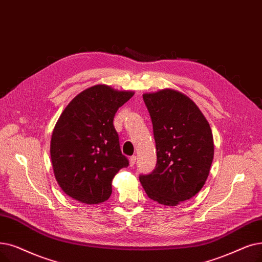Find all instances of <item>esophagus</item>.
Wrapping results in <instances>:
<instances>
[{"label":"esophagus","instance_id":"1","mask_svg":"<svg viewBox=\"0 0 262 262\" xmlns=\"http://www.w3.org/2000/svg\"><path fill=\"white\" fill-rule=\"evenodd\" d=\"M135 164H136V156L133 155V156L129 157V166H130V167H134Z\"/></svg>","mask_w":262,"mask_h":262}]
</instances>
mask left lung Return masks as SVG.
Instances as JSON below:
<instances>
[{"mask_svg": "<svg viewBox=\"0 0 262 262\" xmlns=\"http://www.w3.org/2000/svg\"><path fill=\"white\" fill-rule=\"evenodd\" d=\"M156 144V167L139 180L146 195L174 207L194 197L208 179L214 156L210 125L196 104L178 91L143 94Z\"/></svg>", "mask_w": 262, "mask_h": 262, "instance_id": "obj_1", "label": "left lung"}]
</instances>
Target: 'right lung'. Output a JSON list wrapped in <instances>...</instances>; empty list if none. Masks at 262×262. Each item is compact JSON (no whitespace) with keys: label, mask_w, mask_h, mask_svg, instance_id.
<instances>
[{"label":"right lung","mask_w":262,"mask_h":262,"mask_svg":"<svg viewBox=\"0 0 262 262\" xmlns=\"http://www.w3.org/2000/svg\"><path fill=\"white\" fill-rule=\"evenodd\" d=\"M133 95L97 84L78 94L64 109L52 133L50 155L54 177L66 195L86 204L111 196L112 179L129 165L113 119Z\"/></svg>","instance_id":"add662e5"}]
</instances>
